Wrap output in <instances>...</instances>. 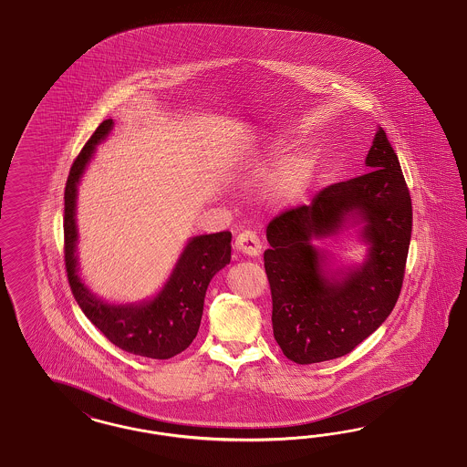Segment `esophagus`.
Masks as SVG:
<instances>
[{
	"label": "esophagus",
	"mask_w": 467,
	"mask_h": 467,
	"mask_svg": "<svg viewBox=\"0 0 467 467\" xmlns=\"http://www.w3.org/2000/svg\"><path fill=\"white\" fill-rule=\"evenodd\" d=\"M236 250L246 256H258L262 254V243L254 231H243L234 241Z\"/></svg>",
	"instance_id": "1"
}]
</instances>
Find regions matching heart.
I'll return each instance as SVG.
<instances>
[{"mask_svg": "<svg viewBox=\"0 0 467 467\" xmlns=\"http://www.w3.org/2000/svg\"><path fill=\"white\" fill-rule=\"evenodd\" d=\"M279 154H281L279 150H272L267 156L262 157L260 161L254 162L252 170L248 171V174L250 176H267L274 171H277L275 184H274L275 198H279L283 202H293L305 192L306 184L310 182L313 161H311V157L305 156V154H293V156L285 157L281 168H277Z\"/></svg>", "mask_w": 467, "mask_h": 467, "instance_id": "b5f03b06", "label": "heart"}]
</instances>
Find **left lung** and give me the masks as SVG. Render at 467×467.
<instances>
[{
	"instance_id": "left-lung-1",
	"label": "left lung",
	"mask_w": 467,
	"mask_h": 467,
	"mask_svg": "<svg viewBox=\"0 0 467 467\" xmlns=\"http://www.w3.org/2000/svg\"><path fill=\"white\" fill-rule=\"evenodd\" d=\"M367 174L330 184L310 205L270 221L264 254L274 337L297 365L351 353L396 306L410 250L412 207L396 152L379 127ZM353 235L368 246L359 265H337L318 240Z\"/></svg>"
}]
</instances>
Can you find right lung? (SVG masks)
<instances>
[{
  "instance_id": "right-lung-1",
  "label": "right lung",
  "mask_w": 467,
  "mask_h": 467,
  "mask_svg": "<svg viewBox=\"0 0 467 467\" xmlns=\"http://www.w3.org/2000/svg\"><path fill=\"white\" fill-rule=\"evenodd\" d=\"M113 127V119L100 123L75 159L65 188V262L71 293L85 317L114 346L143 358L168 359L184 351L197 337L207 287L213 275L231 262V233L200 234L186 241L168 281L154 296L109 303L96 295L80 277L77 197L98 145L109 137Z\"/></svg>"
}]
</instances>
